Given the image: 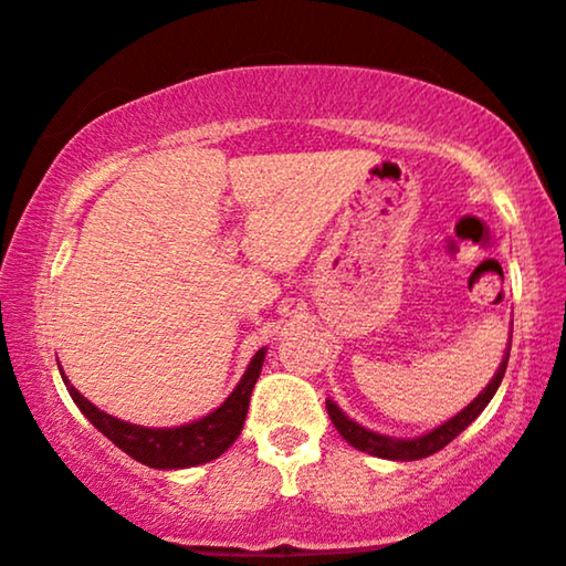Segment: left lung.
<instances>
[{
  "instance_id": "1",
  "label": "left lung",
  "mask_w": 566,
  "mask_h": 566,
  "mask_svg": "<svg viewBox=\"0 0 566 566\" xmlns=\"http://www.w3.org/2000/svg\"><path fill=\"white\" fill-rule=\"evenodd\" d=\"M506 350H512V335H509ZM506 364H509V353L501 358L499 371L493 374V379L485 385V390H482L478 398L472 400V403L461 408L453 419L442 421L440 427L419 434V438H390V434L366 430L364 424H358L356 419H350L348 413H345L332 398H326V411H329V419H332V424L337 427V432L343 434V438L348 440L353 448H358V451L377 455V459H387V461H419V459H427V455L438 453L440 448H446L453 438H459V434L464 432L482 411H485V406L493 400L495 390L501 387L503 374H506Z\"/></svg>"
}]
</instances>
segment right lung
Segmentation results:
<instances>
[{
	"label": "right lung",
	"mask_w": 566,
	"mask_h": 566,
	"mask_svg": "<svg viewBox=\"0 0 566 566\" xmlns=\"http://www.w3.org/2000/svg\"><path fill=\"white\" fill-rule=\"evenodd\" d=\"M263 358L265 348H261L253 358H250L242 379L237 382V387L221 406L213 408V411L206 413L202 419H195L189 421V424L179 427H142L113 417V413L99 411L92 400H86L84 395L71 385V379L65 377L63 369H60V377H63L67 392H71L73 403L81 408V413H84L107 440L115 442L120 451L132 455L134 461L153 469H189L218 459L221 453H227L231 442L240 438L244 417H248L250 395H253V387L258 382V377H261Z\"/></svg>",
	"instance_id": "right-lung-1"
}]
</instances>
